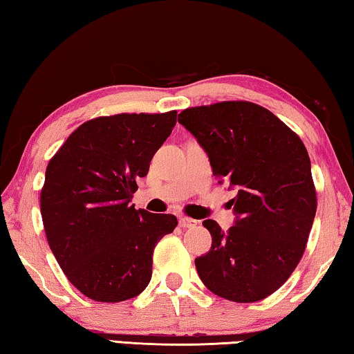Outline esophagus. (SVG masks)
Masks as SVG:
<instances>
[{
    "label": "esophagus",
    "instance_id": "esophagus-1",
    "mask_svg": "<svg viewBox=\"0 0 354 354\" xmlns=\"http://www.w3.org/2000/svg\"><path fill=\"white\" fill-rule=\"evenodd\" d=\"M179 226H181V227H194V226H196V220L189 218V217H181V218H179Z\"/></svg>",
    "mask_w": 354,
    "mask_h": 354
}]
</instances>
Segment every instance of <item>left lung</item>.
<instances>
[{"label":"left lung","instance_id":"obj_1","mask_svg":"<svg viewBox=\"0 0 354 354\" xmlns=\"http://www.w3.org/2000/svg\"><path fill=\"white\" fill-rule=\"evenodd\" d=\"M178 122L206 149L220 184L237 189L236 225L205 220L209 253L195 259L209 290L236 303L272 295L295 270L317 211L310 159L301 139L266 107L221 101L184 109Z\"/></svg>","mask_w":354,"mask_h":354}]
</instances>
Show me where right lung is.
I'll return each mask as SVG.
<instances>
[{"mask_svg": "<svg viewBox=\"0 0 354 354\" xmlns=\"http://www.w3.org/2000/svg\"><path fill=\"white\" fill-rule=\"evenodd\" d=\"M175 124L176 111L92 118L48 162L40 194L48 243L70 283L95 301L145 290L156 243L178 225L175 215L129 203Z\"/></svg>", "mask_w": 354, "mask_h": 354, "instance_id": "add662e5", "label": "right lung"}]
</instances>
